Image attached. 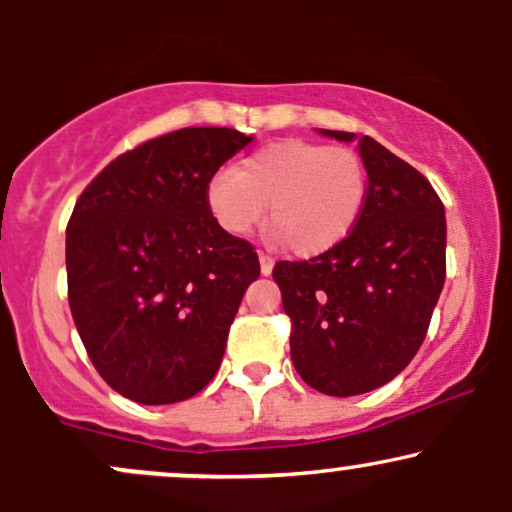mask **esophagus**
<instances>
[{
  "label": "esophagus",
  "instance_id": "esophagus-1",
  "mask_svg": "<svg viewBox=\"0 0 512 512\" xmlns=\"http://www.w3.org/2000/svg\"><path fill=\"white\" fill-rule=\"evenodd\" d=\"M272 269H274V260L269 255H264V252H260V272L264 274V276H269L272 274Z\"/></svg>",
  "mask_w": 512,
  "mask_h": 512
}]
</instances>
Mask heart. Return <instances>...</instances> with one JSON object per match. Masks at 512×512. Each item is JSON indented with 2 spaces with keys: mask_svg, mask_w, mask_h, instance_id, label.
Here are the masks:
<instances>
[{
  "mask_svg": "<svg viewBox=\"0 0 512 512\" xmlns=\"http://www.w3.org/2000/svg\"><path fill=\"white\" fill-rule=\"evenodd\" d=\"M368 168L349 146L284 139L243 166L216 170L207 204L226 233L245 238L267 216L298 255H320L351 236L366 209Z\"/></svg>",
  "mask_w": 512,
  "mask_h": 512,
  "instance_id": "obj_1",
  "label": "heart"
}]
</instances>
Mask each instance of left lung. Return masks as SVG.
Listing matches in <instances>:
<instances>
[{"mask_svg":"<svg viewBox=\"0 0 512 512\" xmlns=\"http://www.w3.org/2000/svg\"><path fill=\"white\" fill-rule=\"evenodd\" d=\"M356 142L368 199L351 236L305 262H276L291 317V361L313 390L351 397L378 390L424 344L445 284V209L424 175L375 139Z\"/></svg>","mask_w":512,"mask_h":512,"instance_id":"8db88e82","label":"left lung"}]
</instances>
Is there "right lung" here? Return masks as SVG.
Returning <instances> with one entry per match:
<instances>
[{
  "instance_id": "obj_1",
  "label": "right lung",
  "mask_w": 512,
  "mask_h": 512,
  "mask_svg": "<svg viewBox=\"0 0 512 512\" xmlns=\"http://www.w3.org/2000/svg\"><path fill=\"white\" fill-rule=\"evenodd\" d=\"M252 139L185 127L117 156L76 202L67 286L76 330L103 380L139 404L209 385L260 260L211 216L207 185Z\"/></svg>"
}]
</instances>
